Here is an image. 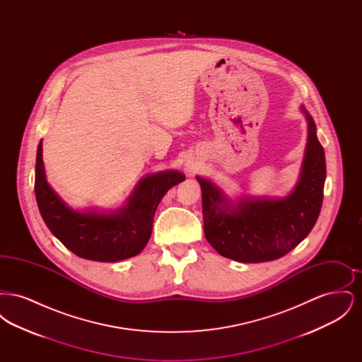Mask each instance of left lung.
Returning <instances> with one entry per match:
<instances>
[{
	"label": "left lung",
	"instance_id": "8db88e82",
	"mask_svg": "<svg viewBox=\"0 0 362 362\" xmlns=\"http://www.w3.org/2000/svg\"><path fill=\"white\" fill-rule=\"evenodd\" d=\"M308 121V142L300 180L284 199H245L232 206L221 189L197 176L202 189L204 230L210 245L225 258L259 263L281 258L304 240L317 221L326 180L325 149Z\"/></svg>",
	"mask_w": 362,
	"mask_h": 362
}]
</instances>
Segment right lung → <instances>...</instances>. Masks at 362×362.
Returning a JSON list of instances; mask_svg holds the SVG:
<instances>
[{
	"instance_id": "add662e5",
	"label": "right lung",
	"mask_w": 362,
	"mask_h": 362,
	"mask_svg": "<svg viewBox=\"0 0 362 362\" xmlns=\"http://www.w3.org/2000/svg\"><path fill=\"white\" fill-rule=\"evenodd\" d=\"M185 179L177 171L149 175L139 182L129 204L114 213L73 211L46 180L40 141L36 152L35 197L43 221L73 254L96 262H117L136 257L144 250L152 235L161 198Z\"/></svg>"
}]
</instances>
